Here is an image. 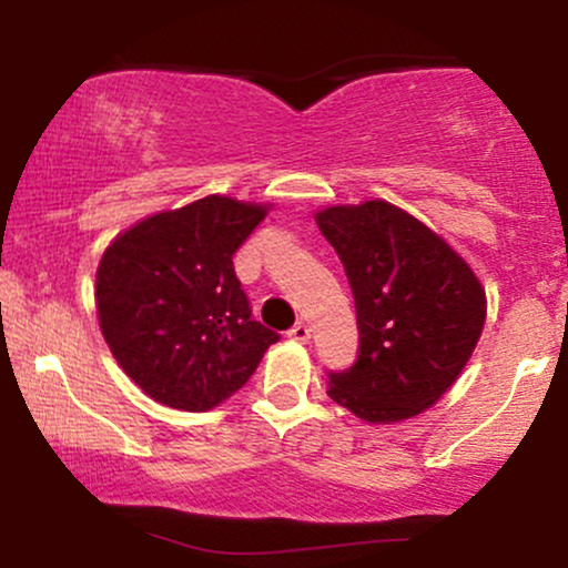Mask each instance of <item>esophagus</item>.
Returning a JSON list of instances; mask_svg holds the SVG:
<instances>
[{
  "instance_id": "esophagus-1",
  "label": "esophagus",
  "mask_w": 568,
  "mask_h": 568,
  "mask_svg": "<svg viewBox=\"0 0 568 568\" xmlns=\"http://www.w3.org/2000/svg\"><path fill=\"white\" fill-rule=\"evenodd\" d=\"M286 336H290L292 341H300V344H305V341L310 338V325L307 323H294L290 331H286Z\"/></svg>"
}]
</instances>
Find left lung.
I'll return each instance as SVG.
<instances>
[{
	"instance_id": "obj_1",
	"label": "left lung",
	"mask_w": 568,
	"mask_h": 568,
	"mask_svg": "<svg viewBox=\"0 0 568 568\" xmlns=\"http://www.w3.org/2000/svg\"><path fill=\"white\" fill-rule=\"evenodd\" d=\"M346 268L359 356L331 372L328 395L369 424L403 422L445 395L486 323V292L468 263L387 201L315 214Z\"/></svg>"
}]
</instances>
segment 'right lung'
I'll return each mask as SVG.
<instances>
[{
	"mask_svg": "<svg viewBox=\"0 0 568 568\" xmlns=\"http://www.w3.org/2000/svg\"><path fill=\"white\" fill-rule=\"evenodd\" d=\"M266 212L206 196L146 216L105 247L95 276L100 331L152 400L193 414L220 406L278 341L253 321L232 266Z\"/></svg>",
	"mask_w": 568,
	"mask_h": 568,
	"instance_id": "obj_1",
	"label": "right lung"
}]
</instances>
